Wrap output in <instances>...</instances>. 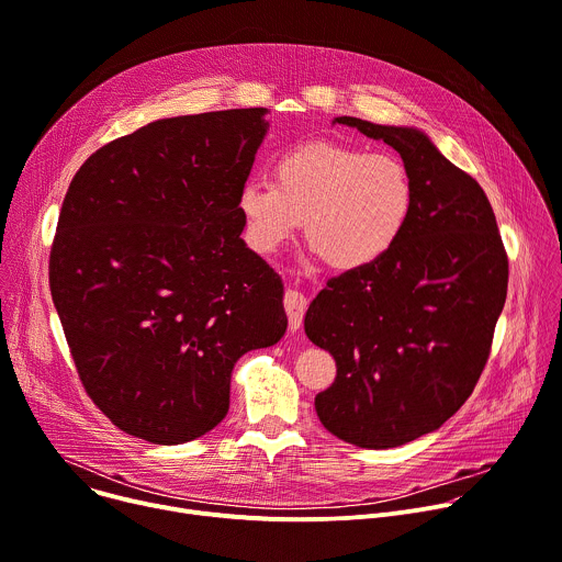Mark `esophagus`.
Instances as JSON below:
<instances>
[{"label":"esophagus","mask_w":562,"mask_h":562,"mask_svg":"<svg viewBox=\"0 0 562 562\" xmlns=\"http://www.w3.org/2000/svg\"><path fill=\"white\" fill-rule=\"evenodd\" d=\"M284 308H286V315H289L291 331H297L302 327L304 311H306V295L295 291V289H289L284 293Z\"/></svg>","instance_id":"esophagus-1"}]
</instances>
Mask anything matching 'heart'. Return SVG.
Listing matches in <instances>:
<instances>
[{"label": "heart", "instance_id": "b5f03b06", "mask_svg": "<svg viewBox=\"0 0 562 562\" xmlns=\"http://www.w3.org/2000/svg\"><path fill=\"white\" fill-rule=\"evenodd\" d=\"M273 182L249 178L237 191L249 245L282 249L302 228L306 243L338 271H364L403 239L416 202L407 165L395 153L311 142L280 155Z\"/></svg>", "mask_w": 562, "mask_h": 562}]
</instances>
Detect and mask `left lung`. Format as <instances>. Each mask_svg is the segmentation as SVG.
Instances as JSON below:
<instances>
[{
	"mask_svg": "<svg viewBox=\"0 0 562 562\" xmlns=\"http://www.w3.org/2000/svg\"><path fill=\"white\" fill-rule=\"evenodd\" d=\"M393 146L416 202L400 245L375 267L327 282L304 315L313 345L336 358L315 395L327 431L362 449L440 429L471 395L505 306L509 265L480 184L416 126L336 117Z\"/></svg>",
	"mask_w": 562,
	"mask_h": 562,
	"instance_id": "1",
	"label": "left lung"
}]
</instances>
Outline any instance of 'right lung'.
<instances>
[{
	"label": "right lung",
	"instance_id": "1",
	"mask_svg": "<svg viewBox=\"0 0 562 562\" xmlns=\"http://www.w3.org/2000/svg\"><path fill=\"white\" fill-rule=\"evenodd\" d=\"M267 113L150 122L66 191L48 269L70 356L109 420L153 445L220 425L235 362L286 331L282 278L239 237Z\"/></svg>",
	"mask_w": 562,
	"mask_h": 562
}]
</instances>
